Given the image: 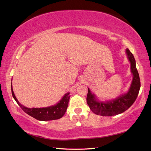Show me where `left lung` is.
I'll list each match as a JSON object with an SVG mask.
<instances>
[{"mask_svg": "<svg viewBox=\"0 0 151 151\" xmlns=\"http://www.w3.org/2000/svg\"><path fill=\"white\" fill-rule=\"evenodd\" d=\"M126 51L131 64V71L134 76L129 90L127 93L120 96L115 100L103 102L98 101L94 94H93L88 88L86 101L89 108L95 114L102 116L116 115L128 110L136 100L141 86L139 76L136 69V60L133 54L129 49H127Z\"/></svg>", "mask_w": 151, "mask_h": 151, "instance_id": "1", "label": "left lung"}]
</instances>
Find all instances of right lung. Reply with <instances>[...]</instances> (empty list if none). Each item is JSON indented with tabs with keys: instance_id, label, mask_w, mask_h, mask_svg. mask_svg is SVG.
I'll return each instance as SVG.
<instances>
[{
	"instance_id": "add662e5",
	"label": "right lung",
	"mask_w": 151,
	"mask_h": 151,
	"mask_svg": "<svg viewBox=\"0 0 151 151\" xmlns=\"http://www.w3.org/2000/svg\"><path fill=\"white\" fill-rule=\"evenodd\" d=\"M11 89L13 97L17 102L19 106L21 108L22 110L28 115H30V116L39 121L58 119H60L63 116V115L65 114L67 110V106H68L69 101L70 99L69 93H66L58 103L52 106L42 108H28L24 107V106L19 103L17 99L15 97L14 91H13L12 86H11Z\"/></svg>"
}]
</instances>
